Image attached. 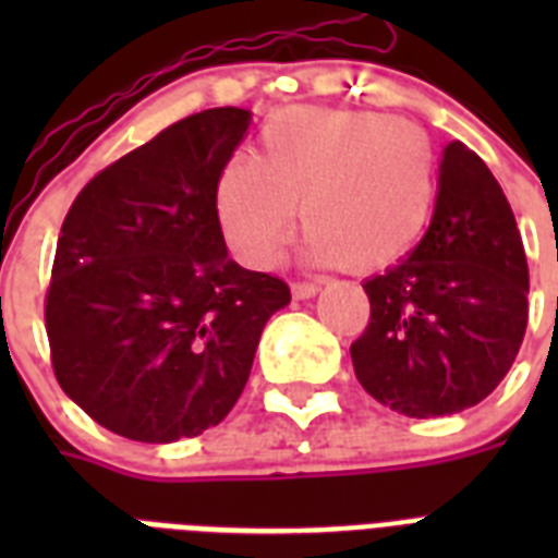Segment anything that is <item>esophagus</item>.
I'll return each mask as SVG.
<instances>
[{
	"label": "esophagus",
	"instance_id": "obj_1",
	"mask_svg": "<svg viewBox=\"0 0 558 558\" xmlns=\"http://www.w3.org/2000/svg\"><path fill=\"white\" fill-rule=\"evenodd\" d=\"M318 289H322V283H318V280H295V283H292V295L301 298V301H306V298L318 295Z\"/></svg>",
	"mask_w": 558,
	"mask_h": 558
}]
</instances>
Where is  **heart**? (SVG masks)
<instances>
[{"instance_id": "obj_1", "label": "heart", "mask_w": 558, "mask_h": 558, "mask_svg": "<svg viewBox=\"0 0 558 558\" xmlns=\"http://www.w3.org/2000/svg\"><path fill=\"white\" fill-rule=\"evenodd\" d=\"M437 199V156L420 126L359 109L289 107L263 124L257 159L219 168L214 208L231 252L278 266L295 205L315 263L385 269L423 236Z\"/></svg>"}]
</instances>
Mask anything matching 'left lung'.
<instances>
[{"instance_id": "left-lung-1", "label": "left lung", "mask_w": 558, "mask_h": 558, "mask_svg": "<svg viewBox=\"0 0 558 558\" xmlns=\"http://www.w3.org/2000/svg\"><path fill=\"white\" fill-rule=\"evenodd\" d=\"M365 292L371 322L350 356L362 388L390 411L458 414L507 376L527 330V257L501 185L466 144L442 150L420 245Z\"/></svg>"}]
</instances>
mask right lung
Masks as SVG:
<instances>
[{
  "label": "right lung",
  "mask_w": 558,
  "mask_h": 558,
  "mask_svg": "<svg viewBox=\"0 0 558 558\" xmlns=\"http://www.w3.org/2000/svg\"><path fill=\"white\" fill-rule=\"evenodd\" d=\"M252 112L187 116L77 193L57 240L46 332L60 388L126 440L222 423L289 287L228 257L214 187Z\"/></svg>",
  "instance_id": "right-lung-1"
}]
</instances>
